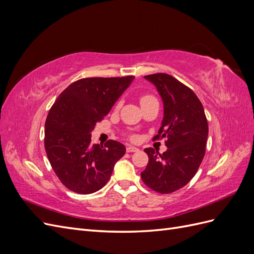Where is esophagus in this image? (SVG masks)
<instances>
[{
  "label": "esophagus",
  "instance_id": "esophagus-1",
  "mask_svg": "<svg viewBox=\"0 0 254 254\" xmlns=\"http://www.w3.org/2000/svg\"><path fill=\"white\" fill-rule=\"evenodd\" d=\"M126 150H127V152H136V151H139V148L134 147V146H127Z\"/></svg>",
  "mask_w": 254,
  "mask_h": 254
}]
</instances>
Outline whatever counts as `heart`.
<instances>
[{"mask_svg": "<svg viewBox=\"0 0 254 254\" xmlns=\"http://www.w3.org/2000/svg\"><path fill=\"white\" fill-rule=\"evenodd\" d=\"M152 101H157V99L153 97L152 95H149V94H144L140 97V104L141 106L147 104V103H150ZM132 139H135V136H132Z\"/></svg>", "mask_w": 254, "mask_h": 254, "instance_id": "1", "label": "heart"}]
</instances>
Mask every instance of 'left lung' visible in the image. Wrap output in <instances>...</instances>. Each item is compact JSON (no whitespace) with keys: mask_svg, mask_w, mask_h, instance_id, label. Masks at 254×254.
<instances>
[{"mask_svg":"<svg viewBox=\"0 0 254 254\" xmlns=\"http://www.w3.org/2000/svg\"><path fill=\"white\" fill-rule=\"evenodd\" d=\"M144 77L155 84L162 98L164 115L153 140L165 137L167 149L162 155L153 148L144 149L149 160L141 178L151 190L170 194L196 175L205 153L209 127L201 102L186 84L165 73Z\"/></svg>","mask_w":254,"mask_h":254,"instance_id":"left-lung-1","label":"left lung"}]
</instances>
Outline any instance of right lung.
<instances>
[{
  "label": "right lung",
  "instance_id": "right-lung-1",
  "mask_svg": "<svg viewBox=\"0 0 254 254\" xmlns=\"http://www.w3.org/2000/svg\"><path fill=\"white\" fill-rule=\"evenodd\" d=\"M134 76L91 77L61 92L45 121L44 147L52 168L65 188L78 194L101 190L126 147L109 140L92 144L91 132L111 110Z\"/></svg>",
  "mask_w": 254,
  "mask_h": 254
}]
</instances>
